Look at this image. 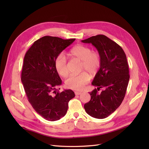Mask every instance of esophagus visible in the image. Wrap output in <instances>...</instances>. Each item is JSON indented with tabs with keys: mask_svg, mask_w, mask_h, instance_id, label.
I'll list each match as a JSON object with an SVG mask.
<instances>
[{
	"mask_svg": "<svg viewBox=\"0 0 149 149\" xmlns=\"http://www.w3.org/2000/svg\"><path fill=\"white\" fill-rule=\"evenodd\" d=\"M75 94L76 95H79L80 94H81V92H78V91H75Z\"/></svg>",
	"mask_w": 149,
	"mask_h": 149,
	"instance_id": "34e87169",
	"label": "esophagus"
}]
</instances>
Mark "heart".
<instances>
[{"label":"heart","mask_w":149,"mask_h":149,"mask_svg":"<svg viewBox=\"0 0 149 149\" xmlns=\"http://www.w3.org/2000/svg\"><path fill=\"white\" fill-rule=\"evenodd\" d=\"M69 56L73 59L81 61V70H85L91 75L97 73L101 65L100 54L96 51H92L90 47L83 45L75 46L69 52ZM55 68L58 74L66 77L69 74L67 60L63 54L57 56L54 62ZM90 80L89 75L83 72L79 75H72L66 80V86L71 89L81 90Z\"/></svg>","instance_id":"heart-1"}]
</instances>
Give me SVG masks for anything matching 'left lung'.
Listing matches in <instances>:
<instances>
[{"label":"left lung","mask_w":149,"mask_h":149,"mask_svg":"<svg viewBox=\"0 0 149 149\" xmlns=\"http://www.w3.org/2000/svg\"><path fill=\"white\" fill-rule=\"evenodd\" d=\"M92 43L100 54L101 65L92 84L104 88L101 93L97 89L89 92L91 98L84 105L90 116L103 119L112 114L123 101L129 81L127 57L121 47L104 35H97L81 40Z\"/></svg>","instance_id":"obj_1"}]
</instances>
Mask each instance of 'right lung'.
<instances>
[{"instance_id": "1", "label": "right lung", "mask_w": 149, "mask_h": 149, "mask_svg": "<svg viewBox=\"0 0 149 149\" xmlns=\"http://www.w3.org/2000/svg\"><path fill=\"white\" fill-rule=\"evenodd\" d=\"M75 40L44 36L34 42L23 59L21 80L28 101L46 120L57 121L64 116L69 101L75 97L72 90L60 92L57 89L61 80L54 65L58 55Z\"/></svg>"}]
</instances>
